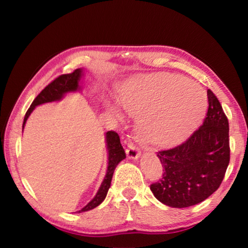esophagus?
<instances>
[{"instance_id": "obj_1", "label": "esophagus", "mask_w": 248, "mask_h": 248, "mask_svg": "<svg viewBox=\"0 0 248 248\" xmlns=\"http://www.w3.org/2000/svg\"><path fill=\"white\" fill-rule=\"evenodd\" d=\"M125 153H127L129 158H133V159H138V158L140 157V155H141L139 149H138L137 146L134 145V144H132V143H130L128 145V149L125 150Z\"/></svg>"}]
</instances>
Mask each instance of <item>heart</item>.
<instances>
[{"mask_svg":"<svg viewBox=\"0 0 248 248\" xmlns=\"http://www.w3.org/2000/svg\"><path fill=\"white\" fill-rule=\"evenodd\" d=\"M120 103L130 115H141L137 124L141 143L164 146L183 139L198 124L207 98L194 81L159 74L129 82L120 92ZM108 110L120 117L112 105Z\"/></svg>","mask_w":248,"mask_h":248,"instance_id":"1","label":"heart"}]
</instances>
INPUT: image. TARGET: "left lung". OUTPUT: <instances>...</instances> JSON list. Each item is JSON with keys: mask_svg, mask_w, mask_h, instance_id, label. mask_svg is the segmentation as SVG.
Listing matches in <instances>:
<instances>
[{"mask_svg": "<svg viewBox=\"0 0 248 248\" xmlns=\"http://www.w3.org/2000/svg\"><path fill=\"white\" fill-rule=\"evenodd\" d=\"M203 124L173 149L161 150L163 176L150 188L162 203L187 208L200 203L220 187L230 163L229 120L217 96L208 90Z\"/></svg>", "mask_w": 248, "mask_h": 248, "instance_id": "1", "label": "left lung"}]
</instances>
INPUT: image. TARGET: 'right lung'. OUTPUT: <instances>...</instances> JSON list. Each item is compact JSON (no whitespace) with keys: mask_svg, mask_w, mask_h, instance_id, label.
Segmentation results:
<instances>
[{"mask_svg":"<svg viewBox=\"0 0 248 248\" xmlns=\"http://www.w3.org/2000/svg\"><path fill=\"white\" fill-rule=\"evenodd\" d=\"M81 78H82V69H77L74 70L72 73L60 75V77H58L56 79H53L51 83L48 84V85L40 92L38 96L33 99L31 107L28 108V110L24 118L23 129H24L25 124H26L29 115L31 114V111L35 109L36 106L45 103L60 100L62 97H63L64 94L70 93V92L78 91L79 89L78 82L79 79H81ZM106 143H107V150H108V167H107L106 176H105V178L103 180L102 185H100L96 196L82 210H79L78 212L89 211V210L96 208L97 205H99L103 202L104 199L106 198L109 187H110L111 178H112V175H114L115 169L124 158H125L124 150L120 143V138L118 136V133L112 131V130L111 131L106 132Z\"/></svg>","mask_w":248,"mask_h":248,"instance_id":"1","label":"right lung"}]
</instances>
